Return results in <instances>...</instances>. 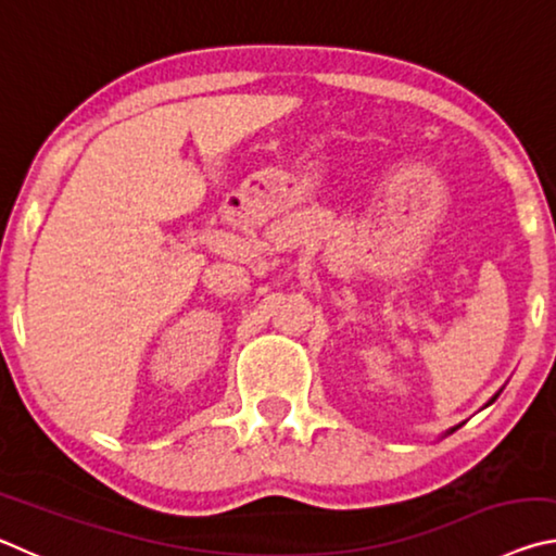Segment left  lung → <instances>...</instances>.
I'll use <instances>...</instances> for the list:
<instances>
[{
  "label": "left lung",
  "mask_w": 556,
  "mask_h": 556,
  "mask_svg": "<svg viewBox=\"0 0 556 556\" xmlns=\"http://www.w3.org/2000/svg\"><path fill=\"white\" fill-rule=\"evenodd\" d=\"M495 400H497V394H495V397H493V400H491V402H495ZM451 431H454V429H451Z\"/></svg>",
  "instance_id": "1"
}]
</instances>
